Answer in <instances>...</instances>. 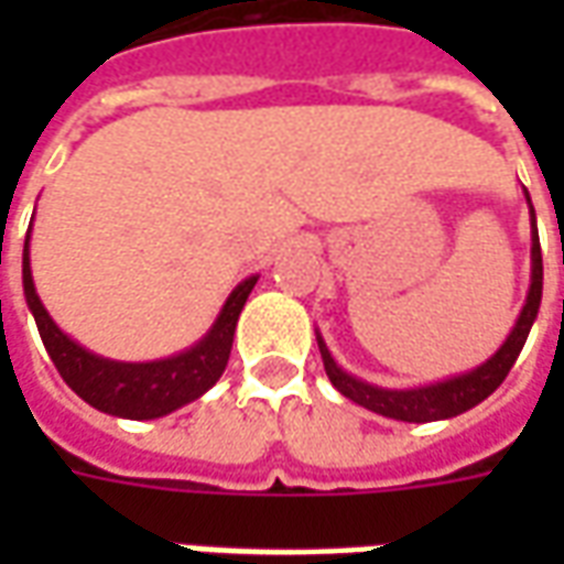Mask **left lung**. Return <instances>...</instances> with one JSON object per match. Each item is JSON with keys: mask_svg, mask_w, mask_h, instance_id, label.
<instances>
[{"mask_svg": "<svg viewBox=\"0 0 564 564\" xmlns=\"http://www.w3.org/2000/svg\"><path fill=\"white\" fill-rule=\"evenodd\" d=\"M532 229H534V210H532ZM541 286H544V262H541V245H538V229H534V245H532V286H529V299L522 307L517 326L510 332V338L501 344L492 359H486L484 366L474 368L462 378L444 380V383H432V387H420V390H380L371 383L350 378L347 371L335 366V359L326 350V344L319 341V354H323V366L326 375L335 383V390L347 395L350 402L362 404L375 414L392 416V420H404V423H432V420H447V416L465 414L471 411L474 404H480L486 395L501 387V380L508 378V371L517 362L522 344L532 332V323L538 317V307H541Z\"/></svg>", "mask_w": 564, "mask_h": 564, "instance_id": "8db88e82", "label": "left lung"}]
</instances>
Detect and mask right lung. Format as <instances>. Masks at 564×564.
<instances>
[{"mask_svg":"<svg viewBox=\"0 0 564 564\" xmlns=\"http://www.w3.org/2000/svg\"><path fill=\"white\" fill-rule=\"evenodd\" d=\"M253 283L257 278H247L229 295L214 329L193 350L172 356V359H160V362L129 366V362H111L102 356L87 354L84 347H78L56 329L54 319L47 317V311L39 302L35 283H32L30 250H23L26 305H30L39 335L47 347V356L54 359L59 378L96 411L127 416V420H153V416L172 414L181 404L198 399L202 392H208L220 380L223 368L229 362V350H232L235 323H238V314H241Z\"/></svg>","mask_w":564,"mask_h":564,"instance_id":"add662e5","label":"right lung"}]
</instances>
